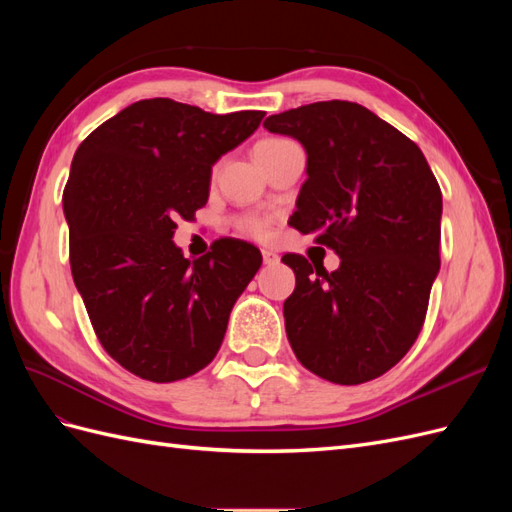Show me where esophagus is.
<instances>
[{"label":"esophagus","instance_id":"1","mask_svg":"<svg viewBox=\"0 0 512 512\" xmlns=\"http://www.w3.org/2000/svg\"><path fill=\"white\" fill-rule=\"evenodd\" d=\"M262 262H265L267 267H273V265H277V262H280V256H277L271 250H262Z\"/></svg>","mask_w":512,"mask_h":512}]
</instances>
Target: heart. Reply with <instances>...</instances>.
<instances>
[{
  "instance_id": "b5f03b06",
  "label": "heart",
  "mask_w": 512,
  "mask_h": 512,
  "mask_svg": "<svg viewBox=\"0 0 512 512\" xmlns=\"http://www.w3.org/2000/svg\"><path fill=\"white\" fill-rule=\"evenodd\" d=\"M286 143H290L288 138H280V136H271V138H262V141L256 143L254 147V156L256 160L267 156V153L275 151L284 147ZM237 228L243 230L245 235H252V237H265L267 230H269V222L265 218H258V215H245V218L237 220Z\"/></svg>"
}]
</instances>
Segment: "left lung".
Instances as JSON below:
<instances>
[{
	"mask_svg": "<svg viewBox=\"0 0 512 512\" xmlns=\"http://www.w3.org/2000/svg\"><path fill=\"white\" fill-rule=\"evenodd\" d=\"M307 151L290 226L339 256V269L282 258L297 277L286 335L303 367L361 384L404 359L440 271L442 192L423 151L369 108L314 102L265 119Z\"/></svg>",
	"mask_w": 512,
	"mask_h": 512,
	"instance_id": "1",
	"label": "left lung"
}]
</instances>
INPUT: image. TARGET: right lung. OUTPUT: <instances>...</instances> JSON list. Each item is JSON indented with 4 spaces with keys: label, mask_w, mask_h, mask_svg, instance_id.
Here are the masks:
<instances>
[{
    "label": "right lung",
    "mask_w": 512,
    "mask_h": 512,
    "mask_svg": "<svg viewBox=\"0 0 512 512\" xmlns=\"http://www.w3.org/2000/svg\"><path fill=\"white\" fill-rule=\"evenodd\" d=\"M262 117L151 98L74 153L64 190L72 277L102 348L138 378L175 382L207 367L262 265L247 241L220 239L196 260L173 241L175 220L207 205L211 166Z\"/></svg>",
    "instance_id": "right-lung-1"
}]
</instances>
